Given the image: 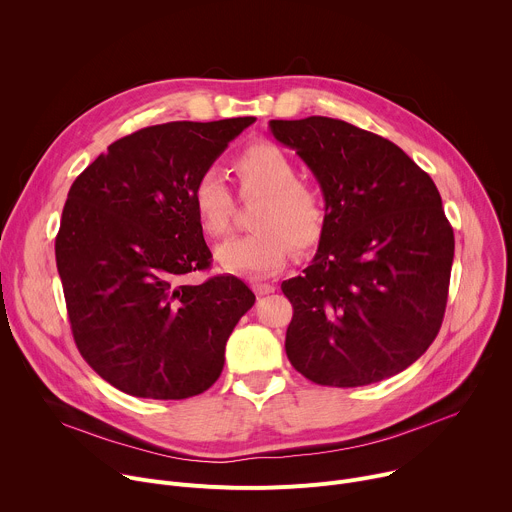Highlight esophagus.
<instances>
[{
	"instance_id": "34e87169",
	"label": "esophagus",
	"mask_w": 512,
	"mask_h": 512,
	"mask_svg": "<svg viewBox=\"0 0 512 512\" xmlns=\"http://www.w3.org/2000/svg\"><path fill=\"white\" fill-rule=\"evenodd\" d=\"M277 287L273 283H253V291L257 296H269Z\"/></svg>"
}]
</instances>
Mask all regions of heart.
Returning a JSON list of instances; mask_svg holds the SVG:
<instances>
[{
  "label": "heart",
  "instance_id": "heart-1",
  "mask_svg": "<svg viewBox=\"0 0 512 512\" xmlns=\"http://www.w3.org/2000/svg\"><path fill=\"white\" fill-rule=\"evenodd\" d=\"M241 196L261 194L253 233L231 237L214 251L223 271L251 279L277 273L300 249L312 247L324 229L326 208L320 192L300 182V170L275 143L249 145L235 160ZM192 206L202 231L221 237L229 231L235 198L218 170H204L192 186Z\"/></svg>",
  "mask_w": 512,
  "mask_h": 512
}]
</instances>
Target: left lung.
Returning <instances> with one entry per match:
<instances>
[{
    "label": "left lung",
    "mask_w": 512,
    "mask_h": 512,
    "mask_svg": "<svg viewBox=\"0 0 512 512\" xmlns=\"http://www.w3.org/2000/svg\"><path fill=\"white\" fill-rule=\"evenodd\" d=\"M316 176L326 221L294 306L285 352L316 385L362 387L413 364L440 332L454 231L433 180L397 145L340 119L269 121Z\"/></svg>",
    "instance_id": "8db88e82"
}]
</instances>
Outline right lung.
<instances>
[{
  "instance_id": "obj_1",
  "label": "right lung",
  "mask_w": 512,
  "mask_h": 512,
  "mask_svg": "<svg viewBox=\"0 0 512 512\" xmlns=\"http://www.w3.org/2000/svg\"><path fill=\"white\" fill-rule=\"evenodd\" d=\"M255 117L172 121L111 143L68 190L56 267L83 358L115 389L188 399L221 377L227 340L255 304L210 265L192 206L196 178Z\"/></svg>"
}]
</instances>
